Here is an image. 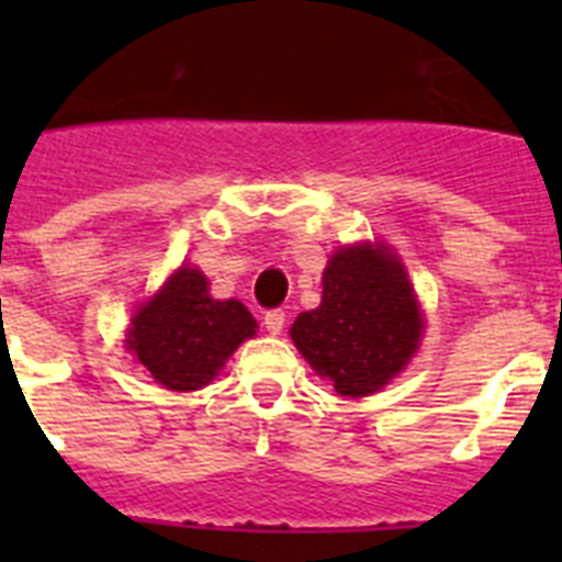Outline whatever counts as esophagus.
Segmentation results:
<instances>
[{
	"instance_id": "34e87169",
	"label": "esophagus",
	"mask_w": 562,
	"mask_h": 562,
	"mask_svg": "<svg viewBox=\"0 0 562 562\" xmlns=\"http://www.w3.org/2000/svg\"><path fill=\"white\" fill-rule=\"evenodd\" d=\"M284 310H270L265 315V329L270 331V335H281V329H284Z\"/></svg>"
}]
</instances>
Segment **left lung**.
Listing matches in <instances>:
<instances>
[{"label":"left lung","instance_id":"obj_1","mask_svg":"<svg viewBox=\"0 0 562 562\" xmlns=\"http://www.w3.org/2000/svg\"><path fill=\"white\" fill-rule=\"evenodd\" d=\"M425 331L414 286L389 245H349L329 258L321 306L301 312L290 337L340 396L385 389L416 355Z\"/></svg>","mask_w":562,"mask_h":562}]
</instances>
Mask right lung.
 Masks as SVG:
<instances>
[{
  "mask_svg": "<svg viewBox=\"0 0 562 562\" xmlns=\"http://www.w3.org/2000/svg\"><path fill=\"white\" fill-rule=\"evenodd\" d=\"M207 290V278L182 265L134 312L123 342L162 389H205L227 357L256 335V317L241 301H216Z\"/></svg>",
  "mask_w": 562,
  "mask_h": 562,
  "instance_id": "add662e5",
  "label": "right lung"
}]
</instances>
